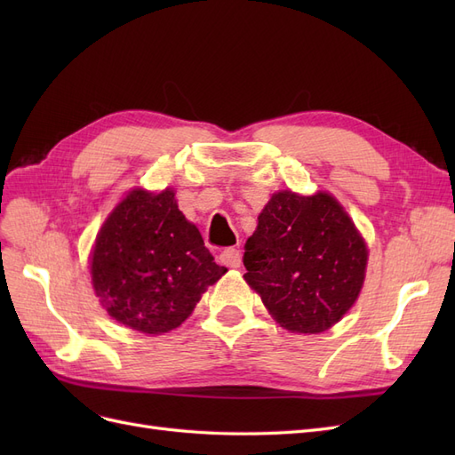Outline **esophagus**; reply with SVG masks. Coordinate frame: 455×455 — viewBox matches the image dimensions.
<instances>
[{"label":"esophagus","mask_w":455,"mask_h":455,"mask_svg":"<svg viewBox=\"0 0 455 455\" xmlns=\"http://www.w3.org/2000/svg\"><path fill=\"white\" fill-rule=\"evenodd\" d=\"M220 259H222V264L228 267H239L241 252L237 249H226L222 254H220Z\"/></svg>","instance_id":"34e87169"}]
</instances>
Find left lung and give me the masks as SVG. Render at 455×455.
<instances>
[{
  "label": "left lung",
  "instance_id": "8db88e82",
  "mask_svg": "<svg viewBox=\"0 0 455 455\" xmlns=\"http://www.w3.org/2000/svg\"><path fill=\"white\" fill-rule=\"evenodd\" d=\"M366 243L326 191L273 194L244 244V281L283 328L319 334L359 298Z\"/></svg>",
  "mask_w": 455,
  "mask_h": 455
}]
</instances>
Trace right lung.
<instances>
[{
    "label": "right lung",
    "mask_w": 455,
    "mask_h": 455,
    "mask_svg": "<svg viewBox=\"0 0 455 455\" xmlns=\"http://www.w3.org/2000/svg\"><path fill=\"white\" fill-rule=\"evenodd\" d=\"M226 271L178 209L171 188L161 194L129 191L108 216L91 254L92 286L108 315L154 336L180 326L206 286Z\"/></svg>",
    "instance_id": "add662e5"
}]
</instances>
